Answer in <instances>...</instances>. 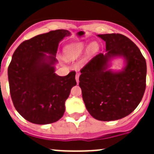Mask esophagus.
Segmentation results:
<instances>
[{"label":"esophagus","mask_w":154,"mask_h":154,"mask_svg":"<svg viewBox=\"0 0 154 154\" xmlns=\"http://www.w3.org/2000/svg\"><path fill=\"white\" fill-rule=\"evenodd\" d=\"M75 80H76V82H77V84H78L79 82V73H76Z\"/></svg>","instance_id":"1"}]
</instances>
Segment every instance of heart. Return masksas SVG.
Segmentation results:
<instances>
[{"label":"heart","instance_id":"b5f03b06","mask_svg":"<svg viewBox=\"0 0 154 154\" xmlns=\"http://www.w3.org/2000/svg\"><path fill=\"white\" fill-rule=\"evenodd\" d=\"M87 44L84 42H74L69 45L65 48L64 50V56L69 61H73L80 58L84 50L86 48ZM99 51V45L96 42H92L87 46L85 50L86 55H92Z\"/></svg>","mask_w":154,"mask_h":154}]
</instances>
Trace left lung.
<instances>
[{
	"label": "left lung",
	"mask_w": 154,
	"mask_h": 154,
	"mask_svg": "<svg viewBox=\"0 0 154 154\" xmlns=\"http://www.w3.org/2000/svg\"><path fill=\"white\" fill-rule=\"evenodd\" d=\"M107 52L92 58L81 69L79 86L88 112L98 120L122 119L135 109L146 89V63L139 48L121 34L98 35ZM123 57L126 66L119 72L108 69L114 57Z\"/></svg>",
	"instance_id": "1"
}]
</instances>
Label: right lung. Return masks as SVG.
Returning a JSON list of instances; mask_svg holds the SVG:
<instances>
[{"label":"right lung","mask_w":154,"mask_h":154,"mask_svg":"<svg viewBox=\"0 0 154 154\" xmlns=\"http://www.w3.org/2000/svg\"><path fill=\"white\" fill-rule=\"evenodd\" d=\"M69 35L67 30L51 31L24 41L14 52L8 70L11 96L16 110L31 123H55L65 112L75 72L59 76L54 65L58 44Z\"/></svg>","instance_id":"add662e5"}]
</instances>
